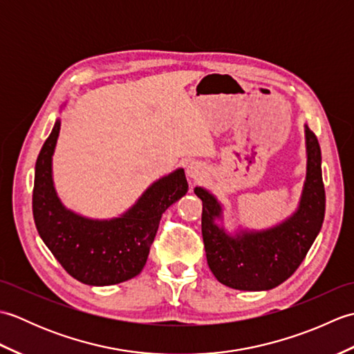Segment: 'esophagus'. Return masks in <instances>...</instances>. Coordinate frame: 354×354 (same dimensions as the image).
I'll return each mask as SVG.
<instances>
[{
  "label": "esophagus",
  "mask_w": 354,
  "mask_h": 354,
  "mask_svg": "<svg viewBox=\"0 0 354 354\" xmlns=\"http://www.w3.org/2000/svg\"><path fill=\"white\" fill-rule=\"evenodd\" d=\"M204 171H205L204 165H202V162L199 161H192L189 165H187V176L193 179V181H198L199 178H202Z\"/></svg>",
  "instance_id": "obj_1"
}]
</instances>
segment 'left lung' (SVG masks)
Returning <instances> with one entry per match:
<instances>
[{
    "label": "left lung",
    "mask_w": 354,
    "mask_h": 354,
    "mask_svg": "<svg viewBox=\"0 0 354 354\" xmlns=\"http://www.w3.org/2000/svg\"><path fill=\"white\" fill-rule=\"evenodd\" d=\"M306 179L295 212L265 230L223 225V205L212 192L194 187L202 201V239L208 266L217 281L239 290H269L288 280L301 265L319 234L326 213L318 138L304 124Z\"/></svg>",
    "instance_id": "left-lung-1"
}]
</instances>
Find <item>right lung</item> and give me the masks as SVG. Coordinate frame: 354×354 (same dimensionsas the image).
I'll return each instance as SVG.
<instances>
[{"label":"right lung","instance_id":"1","mask_svg":"<svg viewBox=\"0 0 354 354\" xmlns=\"http://www.w3.org/2000/svg\"><path fill=\"white\" fill-rule=\"evenodd\" d=\"M59 132L61 118H56L35 165L36 230L62 268L80 283L111 286L131 280L146 265L161 214L189 190L184 169L156 179L118 217L91 219L66 208L57 196L53 155Z\"/></svg>","mask_w":354,"mask_h":354}]
</instances>
